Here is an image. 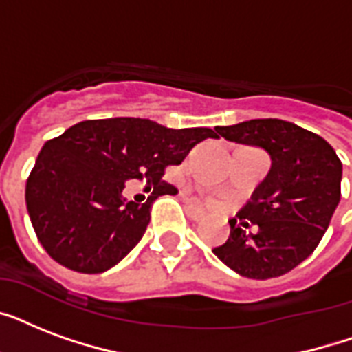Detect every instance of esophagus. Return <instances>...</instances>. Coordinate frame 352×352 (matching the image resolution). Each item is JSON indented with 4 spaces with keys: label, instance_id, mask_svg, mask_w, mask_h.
<instances>
[{
    "label": "esophagus",
    "instance_id": "34e87169",
    "mask_svg": "<svg viewBox=\"0 0 352 352\" xmlns=\"http://www.w3.org/2000/svg\"><path fill=\"white\" fill-rule=\"evenodd\" d=\"M186 212H188V215H190V219H192V221H203L204 217H206V214H204L203 210L199 208L197 204L190 203V201L186 203Z\"/></svg>",
    "mask_w": 352,
    "mask_h": 352
}]
</instances>
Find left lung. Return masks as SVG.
Wrapping results in <instances>:
<instances>
[{
	"label": "left lung",
	"instance_id": "obj_1",
	"mask_svg": "<svg viewBox=\"0 0 352 352\" xmlns=\"http://www.w3.org/2000/svg\"><path fill=\"white\" fill-rule=\"evenodd\" d=\"M221 137L270 155V170L230 219L214 254L243 278L283 276L311 256L340 203L342 162L320 135L279 118L217 126Z\"/></svg>",
	"mask_w": 352,
	"mask_h": 352
}]
</instances>
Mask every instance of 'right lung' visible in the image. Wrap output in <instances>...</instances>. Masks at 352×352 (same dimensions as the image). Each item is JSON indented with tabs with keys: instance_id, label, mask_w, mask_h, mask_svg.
I'll use <instances>...</instances> for the list:
<instances>
[{
	"instance_id": "obj_1",
	"label": "right lung",
	"mask_w": 352,
	"mask_h": 352,
	"mask_svg": "<svg viewBox=\"0 0 352 352\" xmlns=\"http://www.w3.org/2000/svg\"><path fill=\"white\" fill-rule=\"evenodd\" d=\"M208 127L171 129L148 118H104L74 124L41 148L25 188L30 223L47 254L63 267L100 274L142 239L159 195L175 193L164 168L181 164ZM131 178L154 182L144 205L121 192Z\"/></svg>"
}]
</instances>
